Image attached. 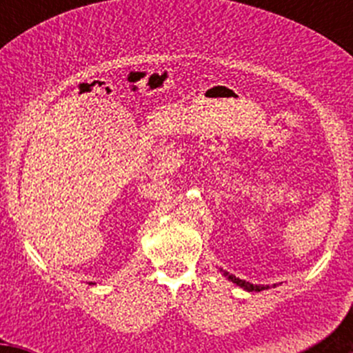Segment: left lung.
Segmentation results:
<instances>
[{"instance_id":"obj_1","label":"left lung","mask_w":353,"mask_h":353,"mask_svg":"<svg viewBox=\"0 0 353 353\" xmlns=\"http://www.w3.org/2000/svg\"><path fill=\"white\" fill-rule=\"evenodd\" d=\"M225 275L229 276V280H232L234 283H237V285H239V287L245 288V290H248V292H261V290H265V288H268V287H265V285H252V283L245 282V280H241V279H237V276L229 275V273H227V272H225Z\"/></svg>"}]
</instances>
